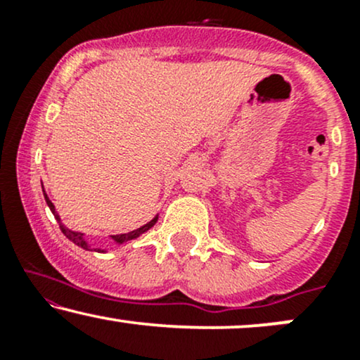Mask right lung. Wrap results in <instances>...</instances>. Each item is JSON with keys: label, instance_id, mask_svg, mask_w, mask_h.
Here are the masks:
<instances>
[{"label": "right lung", "instance_id": "1", "mask_svg": "<svg viewBox=\"0 0 360 360\" xmlns=\"http://www.w3.org/2000/svg\"><path fill=\"white\" fill-rule=\"evenodd\" d=\"M44 196H45V201H47V205H49V208H51V212L53 213V217H56V220H57V223H59V226H60V230H62V233L65 235V237L69 238V240L71 242H74L76 243V245H79V247H82V249H86L88 250L89 249V245L88 243H86V240L84 238H82V233H77V232H72V230H69V229H65L64 225H62L60 223V218H59V214H57V212H56V206L52 205V201L49 200V196L47 194L44 193ZM155 221H157V217L154 218V220L152 221H148L147 225H143V226H140V229H137V230H134V232H130V233H120V235H111V238H113L115 242L117 243H123V242H128V240H131V238H137L139 235H142V233H146L147 230H150L152 226L155 225ZM93 250H98V252H105V250H101V249H93Z\"/></svg>", "mask_w": 360, "mask_h": 360}]
</instances>
